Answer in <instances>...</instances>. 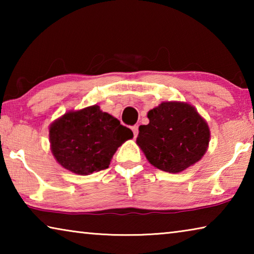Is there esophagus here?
<instances>
[{
	"instance_id": "34e87169",
	"label": "esophagus",
	"mask_w": 254,
	"mask_h": 254,
	"mask_svg": "<svg viewBox=\"0 0 254 254\" xmlns=\"http://www.w3.org/2000/svg\"><path fill=\"white\" fill-rule=\"evenodd\" d=\"M131 128H132L133 135H134V137H136V136H137V133H139V127H137V126H133Z\"/></svg>"
}]
</instances>
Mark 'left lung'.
Returning a JSON list of instances; mask_svg holds the SVG:
<instances>
[{
  "instance_id": "8db88e82",
  "label": "left lung",
  "mask_w": 254,
  "mask_h": 254,
  "mask_svg": "<svg viewBox=\"0 0 254 254\" xmlns=\"http://www.w3.org/2000/svg\"><path fill=\"white\" fill-rule=\"evenodd\" d=\"M148 119L149 124L139 127L136 144L156 168L177 174L203 158L210 133L194 106L162 102L148 112Z\"/></svg>"
}]
</instances>
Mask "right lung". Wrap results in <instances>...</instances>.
<instances>
[{"label":"right lung","instance_id":"obj_1","mask_svg":"<svg viewBox=\"0 0 254 254\" xmlns=\"http://www.w3.org/2000/svg\"><path fill=\"white\" fill-rule=\"evenodd\" d=\"M133 132L100 106L69 111L51 123L50 148L56 160L71 173L86 176L109 168L120 145Z\"/></svg>","mask_w":254,"mask_h":254}]
</instances>
